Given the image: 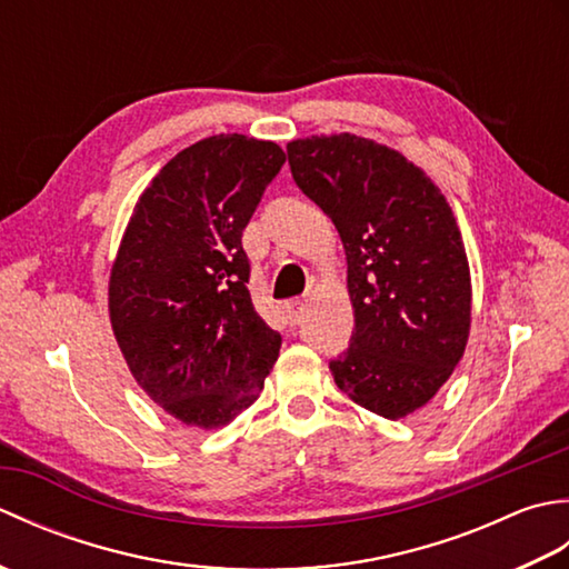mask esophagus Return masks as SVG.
Wrapping results in <instances>:
<instances>
[{
	"instance_id": "34e87169",
	"label": "esophagus",
	"mask_w": 569,
	"mask_h": 569,
	"mask_svg": "<svg viewBox=\"0 0 569 569\" xmlns=\"http://www.w3.org/2000/svg\"><path fill=\"white\" fill-rule=\"evenodd\" d=\"M283 308L288 312V320H291V325L303 322V316H306V303H303V300L291 298V300H286Z\"/></svg>"
}]
</instances>
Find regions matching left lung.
<instances>
[{"label":"left lung","instance_id":"obj_1","mask_svg":"<svg viewBox=\"0 0 569 569\" xmlns=\"http://www.w3.org/2000/svg\"><path fill=\"white\" fill-rule=\"evenodd\" d=\"M296 186L335 222L355 306L335 383L383 418L426 406L465 355L471 312L462 234L442 192L401 153L337 134L286 147Z\"/></svg>","mask_w":569,"mask_h":569}]
</instances>
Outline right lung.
<instances>
[{
	"label": "right lung",
	"mask_w": 569,
	"mask_h": 569,
	"mask_svg": "<svg viewBox=\"0 0 569 569\" xmlns=\"http://www.w3.org/2000/svg\"><path fill=\"white\" fill-rule=\"evenodd\" d=\"M286 153L220 134L176 153L141 192L110 278V318L139 386L173 418L227 426L257 401L281 335L251 303L241 232Z\"/></svg>",
	"instance_id": "1"
}]
</instances>
